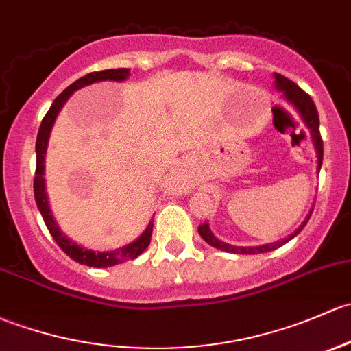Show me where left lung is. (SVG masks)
<instances>
[{
    "label": "left lung",
    "instance_id": "left-lung-1",
    "mask_svg": "<svg viewBox=\"0 0 351 351\" xmlns=\"http://www.w3.org/2000/svg\"><path fill=\"white\" fill-rule=\"evenodd\" d=\"M274 79H276L274 80L276 88L281 92L282 97L286 99L287 104H291L294 109H296V112L301 116L304 126L308 128L309 136H311L313 146H315V151H316V158H318V161H316V163H318V166H316V171L319 173V169H322V163H323V139H322V134H319V116H318V110H316L315 102H313V99L309 97V95L306 94L302 88L298 87L294 82H291V80L286 79L284 75L274 73ZM311 212H313V208L309 210V213L306 215V219L302 220V223L300 225V227H298L293 234L287 235L286 239H281V241H278V242L264 243V245H257V247H239V245H232V243L220 241V239H217L215 235H213V232L210 230V225L206 222L202 223L200 227H198V234L202 235V239H204L206 243H210V245L215 247V249L223 250V252L264 254V252H271V250L278 249V247H281V245H284V243L289 242L291 239L296 237L302 228H304V225L308 223L309 217H311Z\"/></svg>",
    "mask_w": 351,
    "mask_h": 351
}]
</instances>
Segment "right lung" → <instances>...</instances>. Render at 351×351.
Segmentation results:
<instances>
[{"label":"right lung","mask_w":351,"mask_h":351,"mask_svg":"<svg viewBox=\"0 0 351 351\" xmlns=\"http://www.w3.org/2000/svg\"><path fill=\"white\" fill-rule=\"evenodd\" d=\"M131 75L129 73V69H109L102 70V72H92L87 73V75L80 77L79 80H75L73 84L65 88L60 95L53 101V104L50 106L49 112L43 117L42 124H40L38 136H36V169H35V182H33V191H35V202L36 206H38L40 213H42L43 220H45L47 228L51 234V237L55 239V242L58 243L62 250L73 259L75 263L88 265V267H110V265L123 264L129 259H136L138 256H141L143 252L147 249L151 242V234H153V219L147 223L141 235H139L136 241H132L128 245L119 247L116 250H108V252H95V250L87 249V247L79 245L69 239L64 232L58 227L57 220L53 219V213H51L50 205H49V197H47V188H45V154H47V146H49L50 132L51 128H53L55 119H57L58 112H60L62 108L65 106V102L69 101L70 95L73 94L79 88L90 86V84L102 82V80H114V82H123L128 77Z\"/></svg>","instance_id":"1"}]
</instances>
